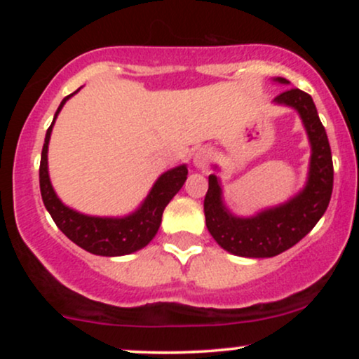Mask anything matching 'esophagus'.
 Wrapping results in <instances>:
<instances>
[{
  "mask_svg": "<svg viewBox=\"0 0 359 359\" xmlns=\"http://www.w3.org/2000/svg\"><path fill=\"white\" fill-rule=\"evenodd\" d=\"M211 158H212L211 150H208V148H201V150H197L196 155H194V165H196V168H199V170H205L209 165V162H211Z\"/></svg>",
  "mask_w": 359,
  "mask_h": 359,
  "instance_id": "1",
  "label": "esophagus"
}]
</instances>
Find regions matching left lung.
<instances>
[{"label":"left lung","instance_id":"left-lung-1","mask_svg":"<svg viewBox=\"0 0 359 359\" xmlns=\"http://www.w3.org/2000/svg\"><path fill=\"white\" fill-rule=\"evenodd\" d=\"M275 81L288 84L283 77ZM273 102L297 109L306 126L312 148L307 184L285 204L265 209L257 216L236 217L222 204L217 177L209 175L204 197L205 226L221 248L238 257L270 258L292 248L314 228L331 201L334 182L331 147L314 101L304 90L287 89Z\"/></svg>","mask_w":359,"mask_h":359}]
</instances>
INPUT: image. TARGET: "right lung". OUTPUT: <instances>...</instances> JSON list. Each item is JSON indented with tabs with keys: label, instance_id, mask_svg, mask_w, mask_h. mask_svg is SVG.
Wrapping results in <instances>:
<instances>
[{
	"label": "right lung",
	"instance_id": "add662e5",
	"mask_svg": "<svg viewBox=\"0 0 359 359\" xmlns=\"http://www.w3.org/2000/svg\"><path fill=\"white\" fill-rule=\"evenodd\" d=\"M76 93L69 94L67 97L62 100L59 109L53 116L52 125L47 130V135H45L42 158H40V192H42V201L47 211L50 212L57 228L69 240L81 246L82 250L89 251L93 255H100V257H121V255L135 253V251L142 250L143 246H147L148 243L154 240L160 228V222H162L163 209L170 203L172 197L182 189L185 179H187V165L170 168L165 174L160 175L154 187H151L150 194L147 196V199L143 201V204L140 205L137 211L131 212L130 216H86V214H81L64 205L50 184L47 151L57 114L60 113L65 101Z\"/></svg>",
	"mask_w": 359,
	"mask_h": 359
}]
</instances>
